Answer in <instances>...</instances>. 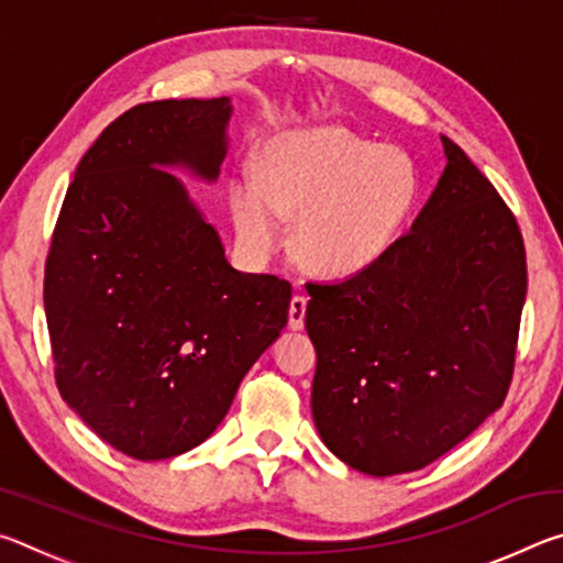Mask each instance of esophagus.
I'll list each match as a JSON object with an SVG mask.
<instances>
[{
    "label": "esophagus",
    "mask_w": 563,
    "mask_h": 563,
    "mask_svg": "<svg viewBox=\"0 0 563 563\" xmlns=\"http://www.w3.org/2000/svg\"><path fill=\"white\" fill-rule=\"evenodd\" d=\"M305 308H308V298L305 295H292L290 300V328L302 330L305 328Z\"/></svg>",
    "instance_id": "esophagus-1"
}]
</instances>
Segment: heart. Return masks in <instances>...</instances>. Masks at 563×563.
I'll list each match as a JSON object with an SVG mask.
<instances>
[{
    "label": "heart",
    "instance_id": "heart-1",
    "mask_svg": "<svg viewBox=\"0 0 563 563\" xmlns=\"http://www.w3.org/2000/svg\"><path fill=\"white\" fill-rule=\"evenodd\" d=\"M422 194L415 158L342 126L292 131L263 151L261 178L231 184L238 238L253 255L280 243L298 218L295 245L305 265L357 273L393 247Z\"/></svg>",
    "mask_w": 563,
    "mask_h": 563
}]
</instances>
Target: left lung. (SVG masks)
<instances>
[{"label":"left lung","mask_w":563,"mask_h":563,"mask_svg":"<svg viewBox=\"0 0 563 563\" xmlns=\"http://www.w3.org/2000/svg\"><path fill=\"white\" fill-rule=\"evenodd\" d=\"M444 174L412 231L360 273L308 283L312 419L352 470H422L509 393L527 251L492 180L442 136Z\"/></svg>","instance_id":"left-lung-1"}]
</instances>
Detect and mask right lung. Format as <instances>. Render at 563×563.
I'll list each match as a JSON object with an SVG mask.
<instances>
[{"mask_svg":"<svg viewBox=\"0 0 563 563\" xmlns=\"http://www.w3.org/2000/svg\"><path fill=\"white\" fill-rule=\"evenodd\" d=\"M228 99L139 103L76 166L44 268L62 399L133 460H168L221 424L288 322L292 288L231 268L164 166L216 178Z\"/></svg>","mask_w":563,"mask_h":563,"instance_id":"add662e5","label":"right lung"}]
</instances>
